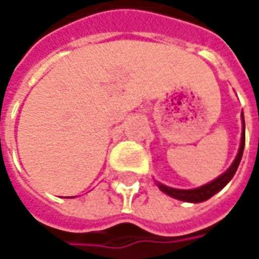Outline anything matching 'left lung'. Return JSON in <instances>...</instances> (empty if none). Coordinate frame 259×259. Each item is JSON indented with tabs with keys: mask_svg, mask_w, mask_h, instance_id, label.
I'll return each mask as SVG.
<instances>
[{
	"mask_svg": "<svg viewBox=\"0 0 259 259\" xmlns=\"http://www.w3.org/2000/svg\"><path fill=\"white\" fill-rule=\"evenodd\" d=\"M243 148H245V120H243V114H242L241 146H239V151H238V155H236L235 161L228 168V171H225L223 174L218 177L216 180H213L211 183H208V184L203 187H198V188H194V190H178V188L163 186L161 183H158V187H159V190L162 193L168 194L169 197H174L177 200H181V201H188V203H201V201H206L210 197L214 196L218 191H220L233 178V175H235L238 166H239V163H241L242 155H243Z\"/></svg>",
	"mask_w": 259,
	"mask_h": 259,
	"instance_id": "left-lung-1",
	"label": "left lung"
}]
</instances>
